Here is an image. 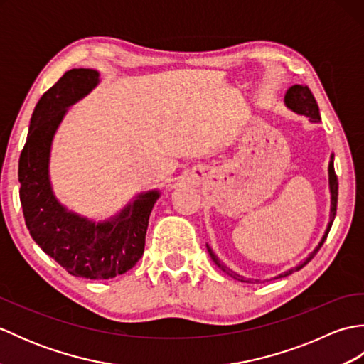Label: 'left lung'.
Returning <instances> with one entry per match:
<instances>
[{"label": "left lung", "instance_id": "1", "mask_svg": "<svg viewBox=\"0 0 364 364\" xmlns=\"http://www.w3.org/2000/svg\"><path fill=\"white\" fill-rule=\"evenodd\" d=\"M284 103H286V106H288L289 109H292L294 112H297V114H301V115H306V117H310L311 122H319V120H321L319 106H318V103H316V98H314V95L311 94V90H310V87H308V86H301V84H296V86H291V87L288 89V92H286V95H284ZM328 176H330L328 180H330V192H331V210H330V222H328V225H327L326 235L322 236V241L319 242L318 247H316L314 252L310 255V257L306 258V261L304 262V264L296 267V269L304 267L305 264H308V262H310V261L313 259L314 255L318 253V250L322 247L323 241H326V239H327L328 231H330V228H331V223H333V220H335L336 205H338V176H336V173H335V167H333V156H331V161H330V164H328ZM206 247H208V245H206ZM208 252H210V257H211V259L215 262V266H218L219 269H222L223 272L228 274L230 277H233L235 280H237V282H244V283H249V282H250V280H247V278H244V277H241V275H237L236 272H233V270H230L227 266H223L222 262L219 261V258L215 257V255L213 253V250L210 249V247H208ZM296 269L286 270L284 274L278 275V277L291 275Z\"/></svg>", "mask_w": 364, "mask_h": 364}]
</instances>
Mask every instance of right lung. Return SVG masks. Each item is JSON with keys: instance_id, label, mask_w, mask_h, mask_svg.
I'll return each mask as SVG.
<instances>
[{"instance_id": "obj_1", "label": "right lung", "mask_w": 364, "mask_h": 364, "mask_svg": "<svg viewBox=\"0 0 364 364\" xmlns=\"http://www.w3.org/2000/svg\"><path fill=\"white\" fill-rule=\"evenodd\" d=\"M98 84V72L72 68L38 100L18 161L20 202L29 235L68 274L107 280L141 259L150 213L158 191L139 196L114 219L94 223L60 205L53 196L48 161L53 136L65 107Z\"/></svg>"}]
</instances>
